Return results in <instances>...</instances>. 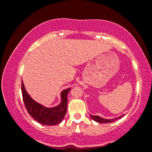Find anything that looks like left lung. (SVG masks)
I'll use <instances>...</instances> for the list:
<instances>
[{"label": "left lung", "instance_id": "8db88e82", "mask_svg": "<svg viewBox=\"0 0 152 152\" xmlns=\"http://www.w3.org/2000/svg\"><path fill=\"white\" fill-rule=\"evenodd\" d=\"M91 118H92L93 120L96 121V122H99V123H109V122H112L114 121H115L116 119H118L119 118L122 117V116H120V117H118V118H115V119H105L102 118V117H99V116H94V115H90Z\"/></svg>", "mask_w": 152, "mask_h": 152}]
</instances>
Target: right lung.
<instances>
[{"label": "right lung", "mask_w": 152, "mask_h": 152, "mask_svg": "<svg viewBox=\"0 0 152 152\" xmlns=\"http://www.w3.org/2000/svg\"><path fill=\"white\" fill-rule=\"evenodd\" d=\"M70 89L62 92V102L53 108H46L35 102L27 93L22 82L21 91L23 102L28 114L37 122L45 125H55L60 124L67 112V94Z\"/></svg>", "instance_id": "right-lung-1"}]
</instances>
